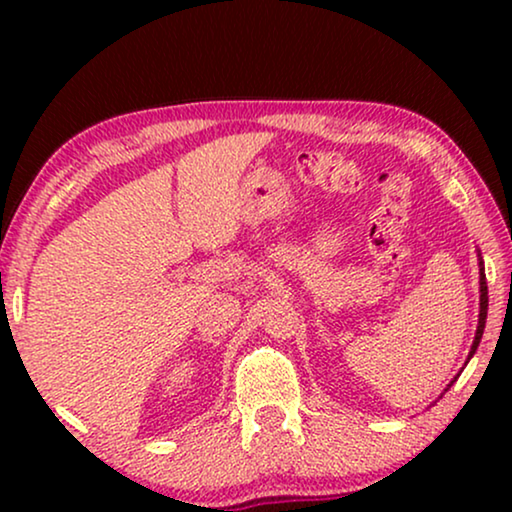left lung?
<instances>
[{
    "mask_svg": "<svg viewBox=\"0 0 512 512\" xmlns=\"http://www.w3.org/2000/svg\"><path fill=\"white\" fill-rule=\"evenodd\" d=\"M487 303H489V296H487V279H485V272H482V268H480V321H478V331H475V340H473V347H471V356L475 354V349H478L480 338H482V331H485Z\"/></svg>",
    "mask_w": 512,
    "mask_h": 512,
    "instance_id": "obj_1",
    "label": "left lung"
}]
</instances>
